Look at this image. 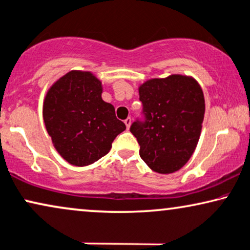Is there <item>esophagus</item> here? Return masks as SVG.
Here are the masks:
<instances>
[{
  "mask_svg": "<svg viewBox=\"0 0 250 250\" xmlns=\"http://www.w3.org/2000/svg\"><path fill=\"white\" fill-rule=\"evenodd\" d=\"M125 125H127V129H129V128H130V125H131V119L127 118L125 120Z\"/></svg>",
  "mask_w": 250,
  "mask_h": 250,
  "instance_id": "obj_1",
  "label": "esophagus"
}]
</instances>
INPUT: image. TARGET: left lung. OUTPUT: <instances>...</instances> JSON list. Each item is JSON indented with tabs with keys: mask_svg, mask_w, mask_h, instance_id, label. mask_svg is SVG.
<instances>
[{
	"mask_svg": "<svg viewBox=\"0 0 250 250\" xmlns=\"http://www.w3.org/2000/svg\"><path fill=\"white\" fill-rule=\"evenodd\" d=\"M145 121H135L131 134L140 156L160 174L174 173L187 164L200 140L205 102L202 87L190 76L152 78L138 87Z\"/></svg>",
	"mask_w": 250,
	"mask_h": 250,
	"instance_id": "left-lung-1",
	"label": "left lung"
}]
</instances>
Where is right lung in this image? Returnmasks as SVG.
<instances>
[{"instance_id": "add662e5", "label": "right lung", "mask_w": 250, "mask_h": 250, "mask_svg": "<svg viewBox=\"0 0 250 250\" xmlns=\"http://www.w3.org/2000/svg\"><path fill=\"white\" fill-rule=\"evenodd\" d=\"M103 85L90 71L71 70L55 82L43 100L42 116L53 145L65 162L87 166L109 152L125 129Z\"/></svg>"}]
</instances>
